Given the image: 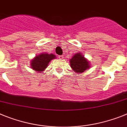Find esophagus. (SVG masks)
<instances>
[{
	"label": "esophagus",
	"instance_id": "34e87169",
	"mask_svg": "<svg viewBox=\"0 0 127 127\" xmlns=\"http://www.w3.org/2000/svg\"><path fill=\"white\" fill-rule=\"evenodd\" d=\"M59 58L60 59H63L64 58V56H59Z\"/></svg>",
	"mask_w": 127,
	"mask_h": 127
}]
</instances>
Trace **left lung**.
<instances>
[{
  "instance_id": "8db88e82",
  "label": "left lung",
  "mask_w": 127,
  "mask_h": 127,
  "mask_svg": "<svg viewBox=\"0 0 127 127\" xmlns=\"http://www.w3.org/2000/svg\"><path fill=\"white\" fill-rule=\"evenodd\" d=\"M70 66L76 73H83L88 69H90V64L80 52L73 55L70 60Z\"/></svg>"
}]
</instances>
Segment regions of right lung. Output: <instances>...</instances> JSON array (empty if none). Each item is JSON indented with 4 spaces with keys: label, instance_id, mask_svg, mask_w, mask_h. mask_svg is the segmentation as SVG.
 <instances>
[{
    "label": "right lung",
    "instance_id": "obj_1",
    "mask_svg": "<svg viewBox=\"0 0 127 127\" xmlns=\"http://www.w3.org/2000/svg\"><path fill=\"white\" fill-rule=\"evenodd\" d=\"M55 58H56V56L53 54H49L48 53H42L36 56L31 60V67L37 72H42L45 70V68H47L50 61Z\"/></svg>",
    "mask_w": 127,
    "mask_h": 127
}]
</instances>
